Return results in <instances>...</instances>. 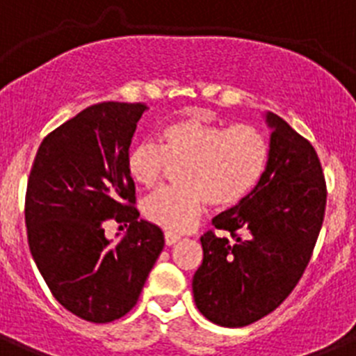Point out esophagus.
<instances>
[{
	"mask_svg": "<svg viewBox=\"0 0 356 356\" xmlns=\"http://www.w3.org/2000/svg\"><path fill=\"white\" fill-rule=\"evenodd\" d=\"M163 238H165V244H168V246H175L176 242L180 241V235L171 234V232H165V234H163Z\"/></svg>",
	"mask_w": 356,
	"mask_h": 356,
	"instance_id": "esophagus-1",
	"label": "esophagus"
}]
</instances>
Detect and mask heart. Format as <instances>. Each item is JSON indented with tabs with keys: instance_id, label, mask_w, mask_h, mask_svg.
Listing matches in <instances>:
<instances>
[{
	"instance_id": "b5f03b06",
	"label": "heart",
	"mask_w": 356,
	"mask_h": 356,
	"mask_svg": "<svg viewBox=\"0 0 356 356\" xmlns=\"http://www.w3.org/2000/svg\"><path fill=\"white\" fill-rule=\"evenodd\" d=\"M269 143L250 124H213L178 119L162 128L156 144L140 143L127 155L128 176L143 188H155L168 168L178 171V188H165L143 203L147 221L171 234L191 232L207 205L228 209L246 200L262 178Z\"/></svg>"
}]
</instances>
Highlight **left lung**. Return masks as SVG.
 I'll return each instance as SVG.
<instances>
[{"instance_id":"obj_1","label":"left lung","mask_w":356,"mask_h":356,"mask_svg":"<svg viewBox=\"0 0 356 356\" xmlns=\"http://www.w3.org/2000/svg\"><path fill=\"white\" fill-rule=\"evenodd\" d=\"M269 160L259 185L212 219L226 235L201 237L203 264L193 278L196 307L209 321L241 328L284 303L307 269L326 209L316 149L276 114Z\"/></svg>"}]
</instances>
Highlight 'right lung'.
<instances>
[{"label":"right lung","mask_w":356,"mask_h":356,"mask_svg":"<svg viewBox=\"0 0 356 356\" xmlns=\"http://www.w3.org/2000/svg\"><path fill=\"white\" fill-rule=\"evenodd\" d=\"M144 103L105 102L44 137L24 201L28 244L55 300L89 323H110L135 307L163 250L162 229L139 219L127 155ZM130 224L121 241L104 222Z\"/></svg>","instance_id":"1"}]
</instances>
